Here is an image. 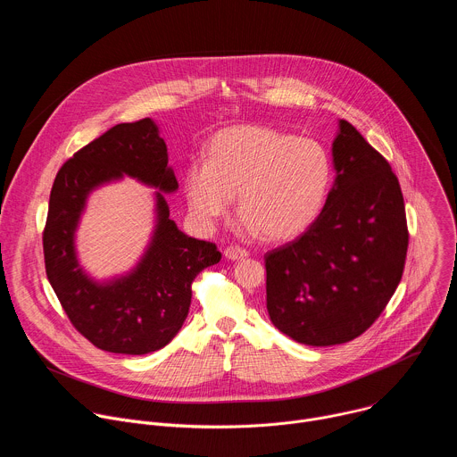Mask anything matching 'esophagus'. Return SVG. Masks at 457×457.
Listing matches in <instances>:
<instances>
[{
    "mask_svg": "<svg viewBox=\"0 0 457 457\" xmlns=\"http://www.w3.org/2000/svg\"><path fill=\"white\" fill-rule=\"evenodd\" d=\"M224 256L229 258V260H242V258L247 256V251L244 247H240V245H228L224 249Z\"/></svg>",
    "mask_w": 457,
    "mask_h": 457,
    "instance_id": "34e87169",
    "label": "esophagus"
}]
</instances>
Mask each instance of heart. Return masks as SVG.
I'll return each instance as SVG.
<instances>
[{
    "label": "heart",
    "instance_id": "b5f03b06",
    "mask_svg": "<svg viewBox=\"0 0 457 457\" xmlns=\"http://www.w3.org/2000/svg\"><path fill=\"white\" fill-rule=\"evenodd\" d=\"M331 180V157L318 141L242 124L220 129L206 162L187 166L184 195L191 215L206 226L228 215L237 195L238 215L249 229L268 240H287L314 222Z\"/></svg>",
    "mask_w": 457,
    "mask_h": 457
}]
</instances>
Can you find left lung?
Listing matches in <instances>:
<instances>
[{"label":"left lung","mask_w":457,"mask_h":457,"mask_svg":"<svg viewBox=\"0 0 457 457\" xmlns=\"http://www.w3.org/2000/svg\"><path fill=\"white\" fill-rule=\"evenodd\" d=\"M335 184L316 220L266 253V302L275 328L325 347L363 335L393 298L405 268L403 193L386 159L340 119Z\"/></svg>","instance_id":"1"}]
</instances>
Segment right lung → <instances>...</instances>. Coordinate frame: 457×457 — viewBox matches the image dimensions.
<instances>
[{"instance_id":"obj_1","label":"right lung","mask_w":457,"mask_h":457,"mask_svg":"<svg viewBox=\"0 0 457 457\" xmlns=\"http://www.w3.org/2000/svg\"><path fill=\"white\" fill-rule=\"evenodd\" d=\"M122 173L166 193L177 189L166 143L152 119L115 124L59 168L43 229L45 270L71 323L92 345L148 354L179 333L195 277L219 264L222 254L213 242L184 235L157 193L155 235L137 270L104 286L92 282L78 264L74 231L88 193Z\"/></svg>"}]
</instances>
